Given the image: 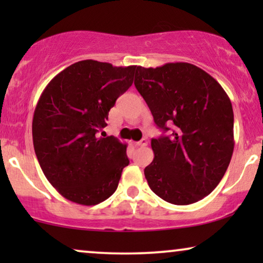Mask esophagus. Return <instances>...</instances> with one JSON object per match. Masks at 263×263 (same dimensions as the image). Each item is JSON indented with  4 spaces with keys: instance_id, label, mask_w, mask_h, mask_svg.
<instances>
[{
    "instance_id": "obj_1",
    "label": "esophagus",
    "mask_w": 263,
    "mask_h": 263,
    "mask_svg": "<svg viewBox=\"0 0 263 263\" xmlns=\"http://www.w3.org/2000/svg\"><path fill=\"white\" fill-rule=\"evenodd\" d=\"M147 143H148V141H147L146 139H142L141 141L136 142V146H140V147H145V146H147Z\"/></svg>"
}]
</instances>
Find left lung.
Here are the masks:
<instances>
[{
    "mask_svg": "<svg viewBox=\"0 0 263 263\" xmlns=\"http://www.w3.org/2000/svg\"><path fill=\"white\" fill-rule=\"evenodd\" d=\"M134 85L156 124L168 136L153 139L154 159L145 177L154 194L190 204L213 192L233 153V110L210 74L186 62L136 68Z\"/></svg>",
    "mask_w": 263,
    "mask_h": 263,
    "instance_id": "8db88e82",
    "label": "left lung"
}]
</instances>
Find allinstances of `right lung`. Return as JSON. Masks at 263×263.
Here are the masks:
<instances>
[{
	"label": "right lung",
	"instance_id": "right-lung-1",
	"mask_svg": "<svg viewBox=\"0 0 263 263\" xmlns=\"http://www.w3.org/2000/svg\"><path fill=\"white\" fill-rule=\"evenodd\" d=\"M136 68L79 61L57 74L38 100L32 121L35 156L48 181L71 202L93 206L116 192L129 164L127 145L99 132Z\"/></svg>",
	"mask_w": 263,
	"mask_h": 263
}]
</instances>
